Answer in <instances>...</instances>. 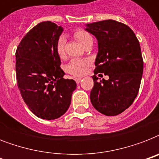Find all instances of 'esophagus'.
I'll list each match as a JSON object with an SVG mask.
<instances>
[{
    "label": "esophagus",
    "instance_id": "esophagus-1",
    "mask_svg": "<svg viewBox=\"0 0 159 159\" xmlns=\"http://www.w3.org/2000/svg\"><path fill=\"white\" fill-rule=\"evenodd\" d=\"M74 80H75V82H77V84H78V83H80V82H81L82 78H81V77H75Z\"/></svg>",
    "mask_w": 159,
    "mask_h": 159
}]
</instances>
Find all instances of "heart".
Returning a JSON list of instances; mask_svg holds the SVG:
<instances>
[{
    "label": "heart",
    "instance_id": "b5f03b06",
    "mask_svg": "<svg viewBox=\"0 0 159 159\" xmlns=\"http://www.w3.org/2000/svg\"><path fill=\"white\" fill-rule=\"evenodd\" d=\"M74 37L79 41L80 43L85 46L90 41H92V37L88 32L79 30L74 33ZM56 51L59 57H62L65 53V39L63 37H60L57 42L56 45ZM89 66V62L86 59H72L70 61L69 63L66 66V71L69 74L79 77L86 73L87 67Z\"/></svg>",
    "mask_w": 159,
    "mask_h": 159
}]
</instances>
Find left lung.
<instances>
[{
  "label": "left lung",
  "mask_w": 159,
  "mask_h": 159,
  "mask_svg": "<svg viewBox=\"0 0 159 159\" xmlns=\"http://www.w3.org/2000/svg\"><path fill=\"white\" fill-rule=\"evenodd\" d=\"M87 26L98 41L91 102L105 116H117L132 105L139 90L143 70L139 42L128 25L113 20ZM98 73L108 75L109 79L98 81Z\"/></svg>",
  "instance_id": "obj_1"
}]
</instances>
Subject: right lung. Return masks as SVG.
Listing matches in <instances>:
<instances>
[{
    "label": "right lung",
    "instance_id": "1",
    "mask_svg": "<svg viewBox=\"0 0 159 159\" xmlns=\"http://www.w3.org/2000/svg\"><path fill=\"white\" fill-rule=\"evenodd\" d=\"M61 26L43 21L33 27L17 47L16 80L28 108L39 118L54 120L67 111L77 83L64 79L56 51Z\"/></svg>",
    "mask_w": 159,
    "mask_h": 159
}]
</instances>
